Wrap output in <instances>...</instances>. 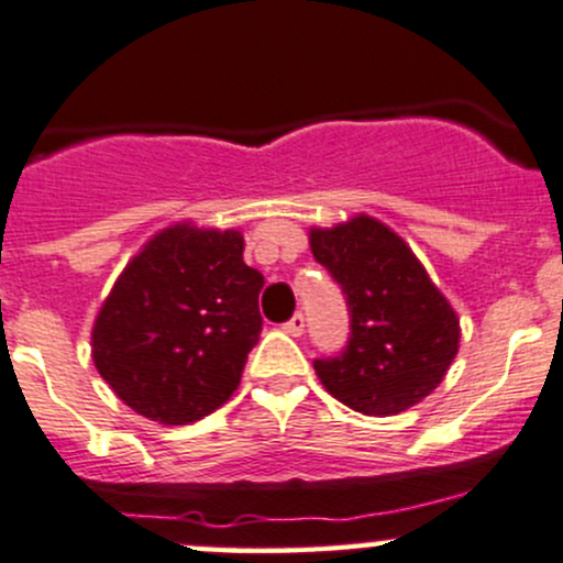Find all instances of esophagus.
<instances>
[{
	"mask_svg": "<svg viewBox=\"0 0 563 563\" xmlns=\"http://www.w3.org/2000/svg\"><path fill=\"white\" fill-rule=\"evenodd\" d=\"M283 329H286V332L291 334V338H302V332H305V316L297 313V316L291 318V321L283 323Z\"/></svg>",
	"mask_w": 563,
	"mask_h": 563,
	"instance_id": "obj_1",
	"label": "esophagus"
}]
</instances>
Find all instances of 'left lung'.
<instances>
[{"instance_id":"obj_1","label":"left lung","mask_w":563,"mask_h":563,"mask_svg":"<svg viewBox=\"0 0 563 563\" xmlns=\"http://www.w3.org/2000/svg\"><path fill=\"white\" fill-rule=\"evenodd\" d=\"M310 250L351 313L343 354L313 362L323 389L365 417H395L424 400L455 362L460 318L422 261L371 214L310 229Z\"/></svg>"}]
</instances>
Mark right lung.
I'll return each mask as SVG.
<instances>
[{"label":"right lung","instance_id":"1","mask_svg":"<svg viewBox=\"0 0 563 563\" xmlns=\"http://www.w3.org/2000/svg\"><path fill=\"white\" fill-rule=\"evenodd\" d=\"M242 253V231L185 220L128 261L92 327L95 367L124 406L190 424L234 395L264 323V275Z\"/></svg>","mask_w":563,"mask_h":563}]
</instances>
